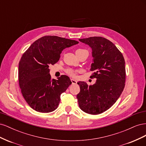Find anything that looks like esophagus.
Listing matches in <instances>:
<instances>
[{"mask_svg": "<svg viewBox=\"0 0 146 146\" xmlns=\"http://www.w3.org/2000/svg\"><path fill=\"white\" fill-rule=\"evenodd\" d=\"M70 81H71L72 84H73V85H74V84H76V83H77V81L74 80V79H70Z\"/></svg>", "mask_w": 146, "mask_h": 146, "instance_id": "esophagus-1", "label": "esophagus"}]
</instances>
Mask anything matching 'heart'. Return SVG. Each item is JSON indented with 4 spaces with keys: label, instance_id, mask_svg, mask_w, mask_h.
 <instances>
[{
    "label": "heart",
    "instance_id": "1",
    "mask_svg": "<svg viewBox=\"0 0 146 146\" xmlns=\"http://www.w3.org/2000/svg\"><path fill=\"white\" fill-rule=\"evenodd\" d=\"M83 51H87V50H85V49H83V48H78V49L76 50V53L81 52H83ZM65 72H66V74L68 75V76L72 77H75L77 76L78 70H74L71 68H68V69H66Z\"/></svg>",
    "mask_w": 146,
    "mask_h": 146
}]
</instances>
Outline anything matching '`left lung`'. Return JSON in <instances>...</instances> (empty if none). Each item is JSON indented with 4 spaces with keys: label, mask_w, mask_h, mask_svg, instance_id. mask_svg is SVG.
<instances>
[{
    "label": "left lung",
    "mask_w": 146,
    "mask_h": 146,
    "mask_svg": "<svg viewBox=\"0 0 146 146\" xmlns=\"http://www.w3.org/2000/svg\"><path fill=\"white\" fill-rule=\"evenodd\" d=\"M92 50L93 63L90 78H97L93 85L78 82L77 96L79 107L86 113L99 114L107 111L120 97L125 87V60L122 53L108 39L101 36L80 39Z\"/></svg>",
    "instance_id": "1"
}]
</instances>
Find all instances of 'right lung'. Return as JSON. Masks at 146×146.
<instances>
[{
	"label": "right lung",
	"instance_id": "add662e5",
	"mask_svg": "<svg viewBox=\"0 0 146 146\" xmlns=\"http://www.w3.org/2000/svg\"><path fill=\"white\" fill-rule=\"evenodd\" d=\"M78 42L56 36H45L35 41L22 56L19 64V84L30 107L40 113H50L58 107L60 96L72 84L67 76L55 80L49 66L60 60L63 49Z\"/></svg>",
	"mask_w": 146,
	"mask_h": 146
}]
</instances>
